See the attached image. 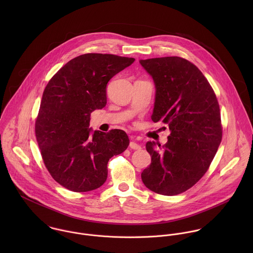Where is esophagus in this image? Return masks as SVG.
<instances>
[{"label":"esophagus","instance_id":"esophagus-1","mask_svg":"<svg viewBox=\"0 0 253 253\" xmlns=\"http://www.w3.org/2000/svg\"><path fill=\"white\" fill-rule=\"evenodd\" d=\"M129 148H130V149H133V150H140V149H141V146L138 144V143L134 142V141H131V142L129 143Z\"/></svg>","mask_w":253,"mask_h":253}]
</instances>
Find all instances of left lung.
<instances>
[{
	"mask_svg": "<svg viewBox=\"0 0 253 253\" xmlns=\"http://www.w3.org/2000/svg\"><path fill=\"white\" fill-rule=\"evenodd\" d=\"M156 84L154 123L169 125L168 142H147L151 165L141 173L145 186L165 196L181 194L210 169L222 139L215 92L201 70L179 56L140 60Z\"/></svg>",
	"mask_w": 253,
	"mask_h": 253,
	"instance_id": "left-lung-1",
	"label": "left lung"
}]
</instances>
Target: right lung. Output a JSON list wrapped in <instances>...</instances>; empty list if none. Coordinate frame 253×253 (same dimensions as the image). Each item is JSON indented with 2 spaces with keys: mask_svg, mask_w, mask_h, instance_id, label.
Wrapping results in <instances>:
<instances>
[{
  "mask_svg": "<svg viewBox=\"0 0 253 253\" xmlns=\"http://www.w3.org/2000/svg\"><path fill=\"white\" fill-rule=\"evenodd\" d=\"M134 58L85 53L68 61L47 83L35 122L37 142L51 177L73 192L107 179L108 161L129 144L121 129L90 134V114L107 103L106 86Z\"/></svg>",
  "mask_w": 253,
  "mask_h": 253,
  "instance_id": "add662e5",
  "label": "right lung"
}]
</instances>
